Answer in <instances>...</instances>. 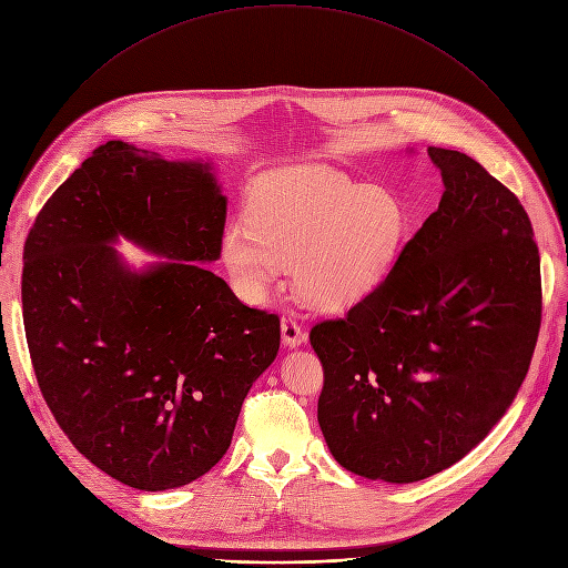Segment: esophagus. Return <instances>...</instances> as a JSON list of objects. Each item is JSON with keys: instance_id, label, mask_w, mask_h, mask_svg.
Listing matches in <instances>:
<instances>
[{"instance_id": "obj_1", "label": "esophagus", "mask_w": 568, "mask_h": 568, "mask_svg": "<svg viewBox=\"0 0 568 568\" xmlns=\"http://www.w3.org/2000/svg\"><path fill=\"white\" fill-rule=\"evenodd\" d=\"M281 337H283V344L290 346V348H296V346H301L305 342L303 328L290 315H283V320H281Z\"/></svg>"}]
</instances>
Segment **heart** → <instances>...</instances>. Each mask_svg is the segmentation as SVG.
Segmentation results:
<instances>
[{"mask_svg": "<svg viewBox=\"0 0 568 568\" xmlns=\"http://www.w3.org/2000/svg\"><path fill=\"white\" fill-rule=\"evenodd\" d=\"M405 229L398 199L344 174L296 168L257 179L244 201V224L222 233V263L235 292L265 294L292 263L303 301L342 313L367 298L387 276Z\"/></svg>", "mask_w": 568, "mask_h": 568, "instance_id": "heart-1", "label": "heart"}]
</instances>
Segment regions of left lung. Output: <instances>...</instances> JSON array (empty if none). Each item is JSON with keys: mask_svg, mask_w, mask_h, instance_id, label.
Masks as SVG:
<instances>
[{"mask_svg": "<svg viewBox=\"0 0 568 568\" xmlns=\"http://www.w3.org/2000/svg\"><path fill=\"white\" fill-rule=\"evenodd\" d=\"M444 194L385 281L311 344L317 419L337 464L394 485L459 462L517 396L541 324V274L519 199L467 153L428 146Z\"/></svg>", "mask_w": 568, "mask_h": 568, "instance_id": "8db88e82", "label": "left lung"}]
</instances>
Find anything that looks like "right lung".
<instances>
[{"label":"right lung","mask_w":568,"mask_h":568,"mask_svg":"<svg viewBox=\"0 0 568 568\" xmlns=\"http://www.w3.org/2000/svg\"><path fill=\"white\" fill-rule=\"evenodd\" d=\"M224 222L213 163L111 140L29 231L22 315L40 392L74 448L133 489L209 474L278 353V317L203 267L220 257ZM120 239L160 261L126 266Z\"/></svg>","instance_id":"right-lung-1"}]
</instances>
